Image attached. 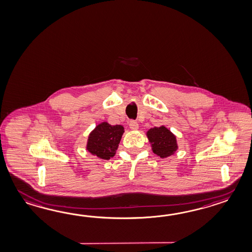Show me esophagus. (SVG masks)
<instances>
[{
    "instance_id": "obj_1",
    "label": "esophagus",
    "mask_w": 252,
    "mask_h": 252,
    "mask_svg": "<svg viewBox=\"0 0 252 252\" xmlns=\"http://www.w3.org/2000/svg\"><path fill=\"white\" fill-rule=\"evenodd\" d=\"M129 127L131 130H134V131H136L138 127H139V126H138V124L137 122H135V121H130V123H129Z\"/></svg>"
}]
</instances>
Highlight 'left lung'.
<instances>
[{
	"instance_id": "8db88e82",
	"label": "left lung",
	"mask_w": 252,
	"mask_h": 252,
	"mask_svg": "<svg viewBox=\"0 0 252 252\" xmlns=\"http://www.w3.org/2000/svg\"><path fill=\"white\" fill-rule=\"evenodd\" d=\"M146 136L151 145L152 151L161 158L173 156L178 149L175 134L164 126L149 129L146 132Z\"/></svg>"
}]
</instances>
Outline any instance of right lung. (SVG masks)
Here are the masks:
<instances>
[{"instance_id":"right-lung-1","label":"right lung","mask_w":252,"mask_h":252,"mask_svg":"<svg viewBox=\"0 0 252 252\" xmlns=\"http://www.w3.org/2000/svg\"><path fill=\"white\" fill-rule=\"evenodd\" d=\"M124 132L121 125L112 126L106 121L101 122L90 132L86 149L93 156L108 160L116 155Z\"/></svg>"}]
</instances>
